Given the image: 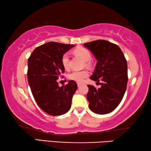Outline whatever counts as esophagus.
<instances>
[{"instance_id":"obj_1","label":"esophagus","mask_w":151,"mask_h":151,"mask_svg":"<svg viewBox=\"0 0 151 151\" xmlns=\"http://www.w3.org/2000/svg\"><path fill=\"white\" fill-rule=\"evenodd\" d=\"M82 85H83V83H77V85H78V87H79V86H81Z\"/></svg>"}]
</instances>
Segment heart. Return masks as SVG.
Masks as SVG:
<instances>
[{"label": "heart", "instance_id": "1", "mask_svg": "<svg viewBox=\"0 0 151 151\" xmlns=\"http://www.w3.org/2000/svg\"><path fill=\"white\" fill-rule=\"evenodd\" d=\"M73 52L76 55L81 57L83 60L85 61L86 66H91V53L88 48L83 47H79L76 48L73 50ZM61 64H62L63 68L65 70L69 69V57H68V55L67 53H65L61 57ZM89 73L86 69H83L81 70H73V72L68 74V78L69 80L74 81L75 82H77V83H82L83 81L84 78L87 77Z\"/></svg>", "mask_w": 151, "mask_h": 151}]
</instances>
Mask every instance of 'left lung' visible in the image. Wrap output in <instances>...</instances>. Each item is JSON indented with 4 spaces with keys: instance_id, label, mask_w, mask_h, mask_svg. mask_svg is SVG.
Segmentation results:
<instances>
[{
    "instance_id": "8db88e82",
    "label": "left lung",
    "mask_w": 151,
    "mask_h": 151,
    "mask_svg": "<svg viewBox=\"0 0 151 151\" xmlns=\"http://www.w3.org/2000/svg\"><path fill=\"white\" fill-rule=\"evenodd\" d=\"M98 60L90 78L101 85L96 88L88 85L86 98L89 109L96 114H105L113 111L121 103L127 89V63L118 45L104 40L85 43Z\"/></svg>"
}]
</instances>
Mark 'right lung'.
I'll return each mask as SVG.
<instances>
[{
  "mask_svg": "<svg viewBox=\"0 0 151 151\" xmlns=\"http://www.w3.org/2000/svg\"><path fill=\"white\" fill-rule=\"evenodd\" d=\"M73 47L47 42L36 48L28 59L27 78L33 97L40 108L50 115H62L69 111L77 89L75 81L59 86L57 81L65 72L61 57Z\"/></svg>",
  "mask_w": 151,
  "mask_h": 151,
  "instance_id": "obj_1",
  "label": "right lung"
}]
</instances>
